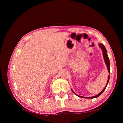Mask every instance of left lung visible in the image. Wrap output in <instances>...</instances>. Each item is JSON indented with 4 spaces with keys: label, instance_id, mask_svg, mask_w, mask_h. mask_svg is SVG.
I'll list each match as a JSON object with an SVG mask.
<instances>
[{
    "label": "left lung",
    "instance_id": "left-lung-1",
    "mask_svg": "<svg viewBox=\"0 0 123 123\" xmlns=\"http://www.w3.org/2000/svg\"><path fill=\"white\" fill-rule=\"evenodd\" d=\"M98 45H99V47L100 48V49H101L102 50V51H103L102 52H103V57H104V61H105V64H106V66H107V67L108 71V72H109V73L110 74V61H109V57H108V54H107V50H106V48H105V46H104L102 43H99ZM109 78H110V75H109L108 77L107 83V84H106V85L105 87L104 88V89H103V90L101 92H100L99 93H98V95H95V96H91V97H84V96H81L79 95H77V94H76L73 91V90H72V89H71V90H72V91L74 93V94H75L76 95H77V96H79V97H80V98H96L98 97V96H99V95H101V94L103 93V92L104 91V90H105V89H106V87H107V86L108 84V83H109Z\"/></svg>",
    "mask_w": 123,
    "mask_h": 123
}]
</instances>
